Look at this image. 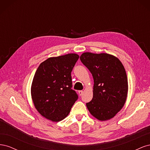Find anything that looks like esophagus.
<instances>
[{
    "mask_svg": "<svg viewBox=\"0 0 150 150\" xmlns=\"http://www.w3.org/2000/svg\"><path fill=\"white\" fill-rule=\"evenodd\" d=\"M78 93H79V96H81V95L83 94V91H78Z\"/></svg>",
    "mask_w": 150,
    "mask_h": 150,
    "instance_id": "esophagus-1",
    "label": "esophagus"
}]
</instances>
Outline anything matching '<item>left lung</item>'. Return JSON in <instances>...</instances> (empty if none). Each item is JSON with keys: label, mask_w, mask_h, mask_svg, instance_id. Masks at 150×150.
<instances>
[{"label": "left lung", "mask_w": 150, "mask_h": 150, "mask_svg": "<svg viewBox=\"0 0 150 150\" xmlns=\"http://www.w3.org/2000/svg\"><path fill=\"white\" fill-rule=\"evenodd\" d=\"M80 59L94 79L93 98L86 103L89 111L99 120L112 118L123 107L128 93L123 65L117 57L106 53L84 52Z\"/></svg>", "instance_id": "left-lung-1"}]
</instances>
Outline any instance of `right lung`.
I'll use <instances>...</instances> for the list:
<instances>
[{
	"label": "right lung",
	"mask_w": 150,
	"mask_h": 150,
	"mask_svg": "<svg viewBox=\"0 0 150 150\" xmlns=\"http://www.w3.org/2000/svg\"><path fill=\"white\" fill-rule=\"evenodd\" d=\"M79 57L76 54L49 57L36 71L32 98L37 110L47 119L56 122L64 119L78 99L72 89L71 72Z\"/></svg>",
	"instance_id": "right-lung-1"
}]
</instances>
